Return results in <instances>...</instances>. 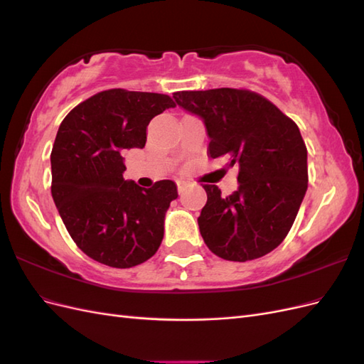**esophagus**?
<instances>
[{"label":"esophagus","instance_id":"34e87169","mask_svg":"<svg viewBox=\"0 0 364 364\" xmlns=\"http://www.w3.org/2000/svg\"><path fill=\"white\" fill-rule=\"evenodd\" d=\"M176 185H178V191H179V193H182V191L185 190L186 182H185V181H178V182H176Z\"/></svg>","mask_w":364,"mask_h":364}]
</instances>
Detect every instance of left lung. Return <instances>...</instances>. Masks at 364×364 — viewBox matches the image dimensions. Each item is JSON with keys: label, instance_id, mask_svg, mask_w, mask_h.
<instances>
[{"label": "left lung", "instance_id": "left-lung-1", "mask_svg": "<svg viewBox=\"0 0 364 364\" xmlns=\"http://www.w3.org/2000/svg\"><path fill=\"white\" fill-rule=\"evenodd\" d=\"M173 97L203 119L209 156H226L230 167H238L240 185L230 196L203 185L208 200L197 223L206 246L228 261L267 255L287 237L308 186L299 127L249 90L179 91Z\"/></svg>", "mask_w": 364, "mask_h": 364}]
</instances>
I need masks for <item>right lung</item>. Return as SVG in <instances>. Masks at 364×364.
<instances>
[{
	"instance_id": "add662e5",
	"label": "right lung",
	"mask_w": 364,
	"mask_h": 364,
	"mask_svg": "<svg viewBox=\"0 0 364 364\" xmlns=\"http://www.w3.org/2000/svg\"><path fill=\"white\" fill-rule=\"evenodd\" d=\"M170 95L115 87L77 105L51 150V196L68 234L87 257L129 269L155 255L164 218L178 197L173 181L141 188L124 181V149H142L153 117L174 107Z\"/></svg>"
}]
</instances>
